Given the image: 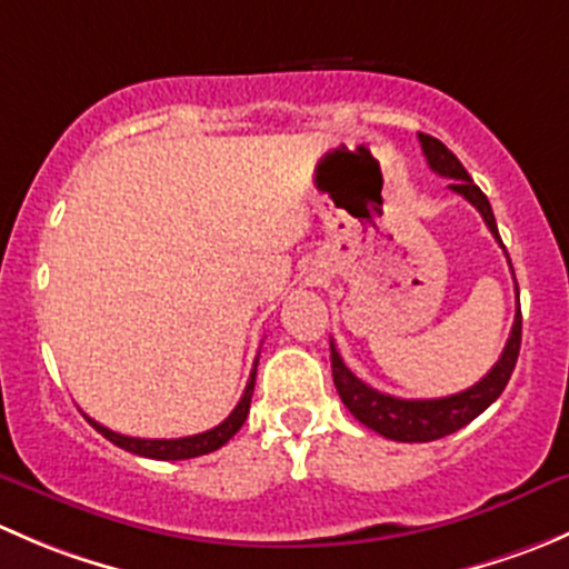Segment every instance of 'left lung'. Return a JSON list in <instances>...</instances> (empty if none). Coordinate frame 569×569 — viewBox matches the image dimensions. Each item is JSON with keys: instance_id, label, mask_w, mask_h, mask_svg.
<instances>
[{"instance_id": "1", "label": "left lung", "mask_w": 569, "mask_h": 569, "mask_svg": "<svg viewBox=\"0 0 569 569\" xmlns=\"http://www.w3.org/2000/svg\"><path fill=\"white\" fill-rule=\"evenodd\" d=\"M421 140V151L427 157L429 168L438 176L451 178L449 189L451 192L462 194L470 206H476L481 214V220L487 222L490 233L496 237V242L501 244L498 237L496 217H492L490 200L473 183V178L468 176V170L462 168L460 159L449 151L440 140L429 134H418ZM518 289V283H515ZM520 330H523V317H520V302L518 313H515L512 332H509V341L503 347L498 363L481 377L476 386H470L468 391L443 396V399H399V396L382 393L377 388L366 386L363 380L352 375L347 369V363L338 355L336 343L330 341V366H332V382H336V391L341 396L343 407L358 418L363 427L375 429L377 435L388 440H399V443H429V440H440L446 435L457 432L465 423L473 421L476 416L487 410L498 396L507 388L509 377H512L515 363H518L520 355Z\"/></svg>"}]
</instances>
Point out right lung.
<instances>
[{"label": "right lung", "mask_w": 569, "mask_h": 569, "mask_svg": "<svg viewBox=\"0 0 569 569\" xmlns=\"http://www.w3.org/2000/svg\"><path fill=\"white\" fill-rule=\"evenodd\" d=\"M256 366H258V360H256ZM256 366H252L248 388H244V393H242V399H239V405L233 407V412L226 418V421L217 423V427L209 429V432L189 435V438H173V440L129 438V435H120V432H112V429L101 427V423L93 421V418H90V416H84V418H88L90 427H93L96 432L104 435L109 443L120 446V449L131 451V455H137V457H148V460H192V457L211 455V451H217V449H220V446H226L228 440H231L233 435H237L239 429H242L244 418H248V412H250L252 388H256Z\"/></svg>", "instance_id": "add662e5"}]
</instances>
